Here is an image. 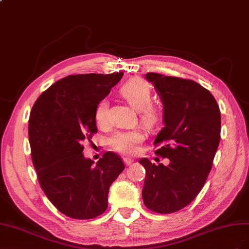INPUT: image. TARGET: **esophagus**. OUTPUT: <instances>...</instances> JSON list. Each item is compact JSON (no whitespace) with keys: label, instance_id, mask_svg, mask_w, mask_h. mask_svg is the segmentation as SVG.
I'll return each instance as SVG.
<instances>
[{"label":"esophagus","instance_id":"obj_1","mask_svg":"<svg viewBox=\"0 0 249 249\" xmlns=\"http://www.w3.org/2000/svg\"><path fill=\"white\" fill-rule=\"evenodd\" d=\"M123 160H124V162H125V165L126 166H130L132 162H133V160H131V159H128V158H124L123 159Z\"/></svg>","mask_w":249,"mask_h":249}]
</instances>
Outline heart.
<instances>
[{"instance_id":"1","label":"heart","mask_w":249,"mask_h":249,"mask_svg":"<svg viewBox=\"0 0 249 249\" xmlns=\"http://www.w3.org/2000/svg\"><path fill=\"white\" fill-rule=\"evenodd\" d=\"M120 93L132 107L140 112L142 123L148 127H153L159 123L160 111L156 105L152 104V89L149 83L141 78H133L127 81L120 89ZM95 119L100 127L108 125V102L102 99L96 106ZM145 136L142 130L117 131L109 138V146L115 151L123 154H134L139 145L144 141Z\"/></svg>"}]
</instances>
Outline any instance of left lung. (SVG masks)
I'll list each match as a JSON object with an SVG mask.
<instances>
[{
  "instance_id": "8db88e82",
  "label": "left lung",
  "mask_w": 249,
  "mask_h": 249,
  "mask_svg": "<svg viewBox=\"0 0 249 249\" xmlns=\"http://www.w3.org/2000/svg\"><path fill=\"white\" fill-rule=\"evenodd\" d=\"M164 104V123L155 154L170 164L139 160L146 170L143 201L159 214H171L193 201L203 188L220 142L221 115L210 90L178 77L147 73Z\"/></svg>"
}]
</instances>
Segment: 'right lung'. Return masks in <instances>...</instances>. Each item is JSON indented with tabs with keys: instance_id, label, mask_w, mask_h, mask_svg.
Returning a JSON list of instances; mask_svg holds the SVG:
<instances>
[{
	"instance_id": "add662e5",
	"label": "right lung",
	"mask_w": 249,
	"mask_h": 249,
	"mask_svg": "<svg viewBox=\"0 0 249 249\" xmlns=\"http://www.w3.org/2000/svg\"><path fill=\"white\" fill-rule=\"evenodd\" d=\"M123 73L77 74L56 81L35 101L29 142L33 166L48 199L62 214L93 219L107 209L110 184L125 166L105 152L96 165L83 156V142L97 133L96 106Z\"/></svg>"
}]
</instances>
